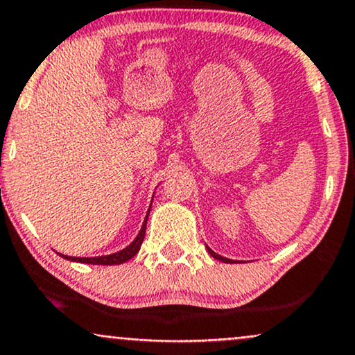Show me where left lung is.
Masks as SVG:
<instances>
[{
    "instance_id": "1",
    "label": "left lung",
    "mask_w": 355,
    "mask_h": 355,
    "mask_svg": "<svg viewBox=\"0 0 355 355\" xmlns=\"http://www.w3.org/2000/svg\"><path fill=\"white\" fill-rule=\"evenodd\" d=\"M207 250H209V253H211V255L216 258V260H220V261H224V263H234V260H229V258H224V257H220V255H217L216 252H212L211 248L207 247Z\"/></svg>"
}]
</instances>
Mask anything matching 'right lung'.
Wrapping results in <instances>:
<instances>
[{"label": "right lung", "mask_w": 355, "mask_h": 355, "mask_svg": "<svg viewBox=\"0 0 355 355\" xmlns=\"http://www.w3.org/2000/svg\"><path fill=\"white\" fill-rule=\"evenodd\" d=\"M150 214V211H148ZM148 214H146V218H144L143 222V227L141 230H139L138 237L131 242L128 247L123 248V250L116 252V253H112V255H103V257H92V258H78V257H67V255H59L67 258V260H72V261H80V263H89V265H120V263H125V261H128L130 258H133L137 253L139 252V247H141L143 240H144V234H146V222H148Z\"/></svg>", "instance_id": "1"}]
</instances>
